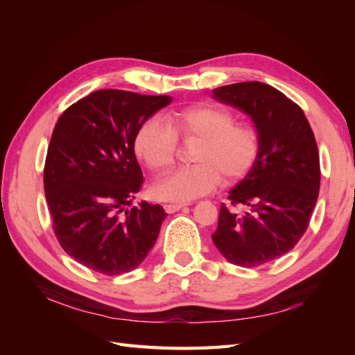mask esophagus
I'll return each instance as SVG.
<instances>
[{
  "instance_id": "34e87169",
  "label": "esophagus",
  "mask_w": 355,
  "mask_h": 355,
  "mask_svg": "<svg viewBox=\"0 0 355 355\" xmlns=\"http://www.w3.org/2000/svg\"><path fill=\"white\" fill-rule=\"evenodd\" d=\"M184 206H187V202H164L163 204V207L167 213H173V211L182 209Z\"/></svg>"
}]
</instances>
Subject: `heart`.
Returning a JSON list of instances; mask_svg holds the SVG:
<instances>
[{
    "label": "heart",
    "mask_w": 355,
    "mask_h": 355,
    "mask_svg": "<svg viewBox=\"0 0 355 355\" xmlns=\"http://www.w3.org/2000/svg\"><path fill=\"white\" fill-rule=\"evenodd\" d=\"M178 144H192L191 164L154 189L161 200L187 201L245 178L259 157L262 132L253 120H235L228 106L204 102L168 112L163 124L145 121L136 132L135 153L153 175L161 176L173 167Z\"/></svg>",
    "instance_id": "heart-1"
}]
</instances>
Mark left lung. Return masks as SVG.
<instances>
[{
    "label": "left lung",
    "mask_w": 355,
    "mask_h": 355,
    "mask_svg": "<svg viewBox=\"0 0 355 355\" xmlns=\"http://www.w3.org/2000/svg\"><path fill=\"white\" fill-rule=\"evenodd\" d=\"M213 98L252 116L262 132L253 168L222 202L218 250L239 266L254 268L290 252L305 234L320 191V155L302 108L265 83L222 85Z\"/></svg>",
    "instance_id": "left-lung-1"
}]
</instances>
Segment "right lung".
Listing matches in <instances>:
<instances>
[{"label": "right lung", "instance_id": "1", "mask_svg": "<svg viewBox=\"0 0 355 355\" xmlns=\"http://www.w3.org/2000/svg\"><path fill=\"white\" fill-rule=\"evenodd\" d=\"M170 101L98 90L72 103L55 125L44 166L51 227L62 249L94 272L132 271L157 241L164 209L146 201L132 207L144 185L135 136Z\"/></svg>", "mask_w": 355, "mask_h": 355}]
</instances>
